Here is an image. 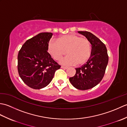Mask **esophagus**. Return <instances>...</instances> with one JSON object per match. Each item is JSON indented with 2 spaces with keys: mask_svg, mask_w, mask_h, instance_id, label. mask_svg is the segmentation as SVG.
I'll return each mask as SVG.
<instances>
[{
  "mask_svg": "<svg viewBox=\"0 0 127 127\" xmlns=\"http://www.w3.org/2000/svg\"><path fill=\"white\" fill-rule=\"evenodd\" d=\"M61 68L64 69H66L67 68H68V67L65 66H63V65H62V66H61Z\"/></svg>",
  "mask_w": 127,
  "mask_h": 127,
  "instance_id": "1",
  "label": "esophagus"
}]
</instances>
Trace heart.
<instances>
[{"label":"heart","mask_w":127,"mask_h":127,"mask_svg":"<svg viewBox=\"0 0 127 127\" xmlns=\"http://www.w3.org/2000/svg\"><path fill=\"white\" fill-rule=\"evenodd\" d=\"M48 51L57 61H59L66 54L61 61L65 65H81L90 58L91 45L89 40L75 34L62 36L57 41L51 40L48 45Z\"/></svg>","instance_id":"heart-1"}]
</instances>
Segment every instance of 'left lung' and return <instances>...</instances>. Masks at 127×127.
Returning a JSON list of instances; mask_svg holds the SVG:
<instances>
[{
	"label": "left lung",
	"mask_w": 127,
	"mask_h": 127,
	"mask_svg": "<svg viewBox=\"0 0 127 127\" xmlns=\"http://www.w3.org/2000/svg\"><path fill=\"white\" fill-rule=\"evenodd\" d=\"M79 33L88 39L92 45L91 55L88 61L81 67L75 68L76 74L69 81L74 87L80 90L95 87L103 78L109 61L105 44L92 33L87 31Z\"/></svg>",
	"instance_id": "left-lung-1"
}]
</instances>
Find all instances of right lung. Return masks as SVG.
Here are the masks:
<instances>
[{"label":"right lung","mask_w":127,"mask_h":127,"mask_svg":"<svg viewBox=\"0 0 127 127\" xmlns=\"http://www.w3.org/2000/svg\"><path fill=\"white\" fill-rule=\"evenodd\" d=\"M52 33H40L27 40L19 51L17 69L19 76L32 88L39 90L52 81L61 65L47 52Z\"/></svg>","instance_id":"right-lung-1"}]
</instances>
